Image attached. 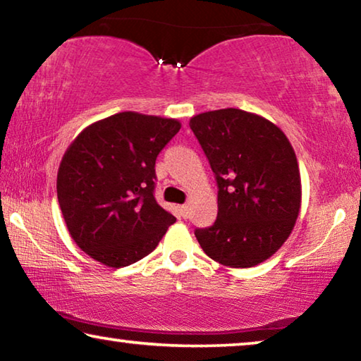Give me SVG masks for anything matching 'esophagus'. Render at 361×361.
I'll use <instances>...</instances> for the list:
<instances>
[{"label":"esophagus","mask_w":361,"mask_h":361,"mask_svg":"<svg viewBox=\"0 0 361 361\" xmlns=\"http://www.w3.org/2000/svg\"><path fill=\"white\" fill-rule=\"evenodd\" d=\"M177 209H179V214L182 216V218H187V213H188V207H187V204H180V207L177 208Z\"/></svg>","instance_id":"esophagus-1"}]
</instances>
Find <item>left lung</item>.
<instances>
[{
  "label": "left lung",
  "mask_w": 361,
  "mask_h": 361,
  "mask_svg": "<svg viewBox=\"0 0 361 361\" xmlns=\"http://www.w3.org/2000/svg\"><path fill=\"white\" fill-rule=\"evenodd\" d=\"M218 182V218L195 237L209 258L252 268L284 245L302 204L295 152L279 127L237 108L190 119Z\"/></svg>",
  "instance_id": "obj_1"
}]
</instances>
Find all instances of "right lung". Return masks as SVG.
<instances>
[{"label": "right lung", "mask_w": 361, "mask_h": 361, "mask_svg": "<svg viewBox=\"0 0 361 361\" xmlns=\"http://www.w3.org/2000/svg\"><path fill=\"white\" fill-rule=\"evenodd\" d=\"M177 119L124 111L90 124L58 169V202L82 252L109 268L152 253L176 218L153 197L154 161Z\"/></svg>", "instance_id": "add662e5"}]
</instances>
